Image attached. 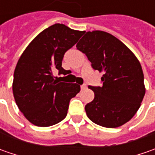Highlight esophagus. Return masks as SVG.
<instances>
[{
  "mask_svg": "<svg viewBox=\"0 0 155 155\" xmlns=\"http://www.w3.org/2000/svg\"><path fill=\"white\" fill-rule=\"evenodd\" d=\"M84 89H86V84H83V85H81V90H84Z\"/></svg>",
  "mask_w": 155,
  "mask_h": 155,
  "instance_id": "esophagus-1",
  "label": "esophagus"
}]
</instances>
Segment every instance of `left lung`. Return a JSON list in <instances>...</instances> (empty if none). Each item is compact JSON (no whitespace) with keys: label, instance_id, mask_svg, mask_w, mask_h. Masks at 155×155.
<instances>
[{"label":"left lung","instance_id":"1","mask_svg":"<svg viewBox=\"0 0 155 155\" xmlns=\"http://www.w3.org/2000/svg\"><path fill=\"white\" fill-rule=\"evenodd\" d=\"M94 70L103 71V85L91 86L95 97L85 105L87 116L105 128L128 122L145 95L144 76L139 60L121 40L104 31L87 32L77 44Z\"/></svg>","mask_w":155,"mask_h":155}]
</instances>
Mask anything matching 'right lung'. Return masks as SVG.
I'll list each match as a JSON object with an SVG mask.
<instances>
[{
  "mask_svg": "<svg viewBox=\"0 0 155 155\" xmlns=\"http://www.w3.org/2000/svg\"><path fill=\"white\" fill-rule=\"evenodd\" d=\"M84 33L54 24L37 35L21 54L14 73L13 93L31 123L49 127L65 118L70 100L80 91V85L59 82L52 72L58 70V75H65L64 55Z\"/></svg>",
  "mask_w": 155,
  "mask_h": 155,
  "instance_id": "1",
  "label": "right lung"
}]
</instances>
